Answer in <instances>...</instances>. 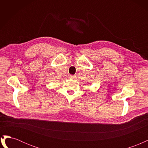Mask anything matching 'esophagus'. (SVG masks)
Returning <instances> with one entry per match:
<instances>
[{"label": "esophagus", "instance_id": "esophagus-1", "mask_svg": "<svg viewBox=\"0 0 148 148\" xmlns=\"http://www.w3.org/2000/svg\"><path fill=\"white\" fill-rule=\"evenodd\" d=\"M69 78H70V79H74L76 78V77H75V75H70Z\"/></svg>", "mask_w": 148, "mask_h": 148}]
</instances>
